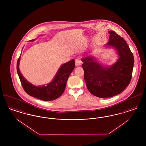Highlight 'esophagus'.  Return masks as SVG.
I'll return each instance as SVG.
<instances>
[{
	"mask_svg": "<svg viewBox=\"0 0 146 146\" xmlns=\"http://www.w3.org/2000/svg\"><path fill=\"white\" fill-rule=\"evenodd\" d=\"M75 63H76V66H80L81 64L82 61L79 59L77 58V59L76 60V61H75Z\"/></svg>",
	"mask_w": 146,
	"mask_h": 146,
	"instance_id": "obj_1",
	"label": "esophagus"
}]
</instances>
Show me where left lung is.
Here are the masks:
<instances>
[{
	"label": "left lung",
	"instance_id": "8db88e82",
	"mask_svg": "<svg viewBox=\"0 0 146 146\" xmlns=\"http://www.w3.org/2000/svg\"><path fill=\"white\" fill-rule=\"evenodd\" d=\"M108 33L109 41L104 46L115 51L118 58L115 62L104 66L95 56L82 58L88 89L100 98L113 97L124 90L130 82L134 63L133 56L125 40L113 31Z\"/></svg>",
	"mask_w": 146,
	"mask_h": 146
}]
</instances>
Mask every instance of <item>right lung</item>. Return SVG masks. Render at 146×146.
<instances>
[{
	"label": "right lung",
	"instance_id": "obj_1",
	"mask_svg": "<svg viewBox=\"0 0 146 146\" xmlns=\"http://www.w3.org/2000/svg\"><path fill=\"white\" fill-rule=\"evenodd\" d=\"M42 35H40V36ZM35 40H31L29 42H33ZM20 61V56L17 62V72L24 90L29 95L44 101H53L62 95L67 80L75 67L74 59L63 63L50 83L36 86L29 82L21 74L19 68Z\"/></svg>",
	"mask_w": 146,
	"mask_h": 146
}]
</instances>
